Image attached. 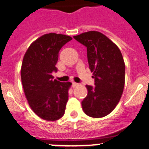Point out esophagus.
<instances>
[{
  "mask_svg": "<svg viewBox=\"0 0 149 149\" xmlns=\"http://www.w3.org/2000/svg\"><path fill=\"white\" fill-rule=\"evenodd\" d=\"M78 86V84H77V83H75V82L72 83V87L73 88L76 87V86Z\"/></svg>",
  "mask_w": 149,
  "mask_h": 149,
  "instance_id": "esophagus-1",
  "label": "esophagus"
}]
</instances>
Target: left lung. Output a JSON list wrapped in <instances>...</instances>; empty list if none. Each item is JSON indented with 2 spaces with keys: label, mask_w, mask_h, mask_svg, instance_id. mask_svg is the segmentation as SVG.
<instances>
[{
  "label": "left lung",
  "mask_w": 149,
  "mask_h": 149,
  "mask_svg": "<svg viewBox=\"0 0 149 149\" xmlns=\"http://www.w3.org/2000/svg\"><path fill=\"white\" fill-rule=\"evenodd\" d=\"M86 47L89 68L93 72L95 86L86 85L87 95L81 102L87 116H106L115 109L125 86V65L120 50L110 39L98 31L74 36Z\"/></svg>",
  "instance_id": "1"
}]
</instances>
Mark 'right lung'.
<instances>
[{
  "instance_id": "right-lung-1",
  "label": "right lung",
  "mask_w": 149,
  "mask_h": 149,
  "mask_svg": "<svg viewBox=\"0 0 149 149\" xmlns=\"http://www.w3.org/2000/svg\"><path fill=\"white\" fill-rule=\"evenodd\" d=\"M72 39L63 34H45L24 56L21 77L24 94L33 111L45 120L56 121L65 113L72 84L54 80L52 72H57L59 51Z\"/></svg>"
}]
</instances>
